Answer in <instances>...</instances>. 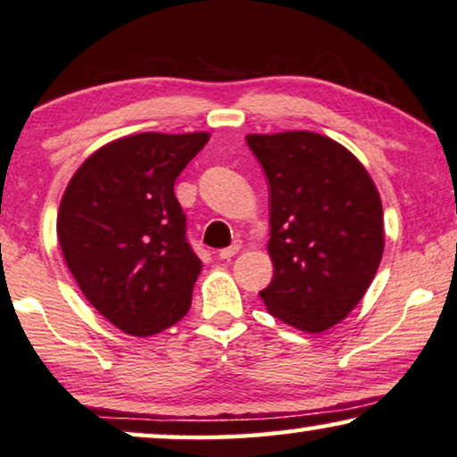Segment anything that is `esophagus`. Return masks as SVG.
<instances>
[{
    "mask_svg": "<svg viewBox=\"0 0 457 457\" xmlns=\"http://www.w3.org/2000/svg\"><path fill=\"white\" fill-rule=\"evenodd\" d=\"M238 251H241V245L235 243V245H230V247H227V249H220L219 251V257L220 259H230V257H235Z\"/></svg>",
    "mask_w": 457,
    "mask_h": 457,
    "instance_id": "esophagus-1",
    "label": "esophagus"
}]
</instances>
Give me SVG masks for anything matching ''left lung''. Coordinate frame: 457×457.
Returning <instances> with one entry per match:
<instances>
[{"label":"left lung","mask_w":457,"mask_h":457,"mask_svg":"<svg viewBox=\"0 0 457 457\" xmlns=\"http://www.w3.org/2000/svg\"><path fill=\"white\" fill-rule=\"evenodd\" d=\"M270 181L268 312L322 333L360 304L384 253L380 192L341 143L311 130L247 135Z\"/></svg>","instance_id":"1"}]
</instances>
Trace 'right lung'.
Instances as JSON below:
<instances>
[{"instance_id": "right-lung-1", "label": "right lung", "mask_w": 457, "mask_h": 457, "mask_svg": "<svg viewBox=\"0 0 457 457\" xmlns=\"http://www.w3.org/2000/svg\"><path fill=\"white\" fill-rule=\"evenodd\" d=\"M208 132H138L91 153L57 214L59 245L91 306L132 337L173 327L192 306L202 262L173 194Z\"/></svg>"}]
</instances>
